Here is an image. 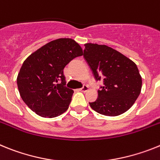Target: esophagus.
<instances>
[{"label": "esophagus", "mask_w": 160, "mask_h": 160, "mask_svg": "<svg viewBox=\"0 0 160 160\" xmlns=\"http://www.w3.org/2000/svg\"><path fill=\"white\" fill-rule=\"evenodd\" d=\"M88 87L87 85H84L83 87H82L81 88H80V91L83 92H85L86 91H88Z\"/></svg>", "instance_id": "1"}]
</instances>
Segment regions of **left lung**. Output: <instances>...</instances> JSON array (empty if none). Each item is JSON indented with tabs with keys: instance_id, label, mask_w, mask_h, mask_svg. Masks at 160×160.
<instances>
[{
	"instance_id": "left-lung-1",
	"label": "left lung",
	"mask_w": 160,
	"mask_h": 160,
	"mask_svg": "<svg viewBox=\"0 0 160 160\" xmlns=\"http://www.w3.org/2000/svg\"><path fill=\"white\" fill-rule=\"evenodd\" d=\"M84 58L97 81L103 85L91 108L105 116H118L134 105L142 88L137 65L116 50L105 45L87 43Z\"/></svg>"
}]
</instances>
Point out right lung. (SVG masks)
<instances>
[{"label": "right lung", "mask_w": 160, "mask_h": 160, "mask_svg": "<svg viewBox=\"0 0 160 160\" xmlns=\"http://www.w3.org/2000/svg\"><path fill=\"white\" fill-rule=\"evenodd\" d=\"M81 47L72 38H59L42 47L24 61L17 79L21 97L43 118H55L68 109L73 90L66 87L63 69Z\"/></svg>", "instance_id": "obj_1"}]
</instances>
